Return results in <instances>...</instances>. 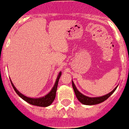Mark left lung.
Returning a JSON list of instances; mask_svg holds the SVG:
<instances>
[{"label":"left lung","instance_id":"left-lung-1","mask_svg":"<svg viewBox=\"0 0 129 129\" xmlns=\"http://www.w3.org/2000/svg\"><path fill=\"white\" fill-rule=\"evenodd\" d=\"M72 86H73V89H74V91L75 92V94L76 95V98H78L80 102H81L82 104H85V105H94V104H98L101 103V102H104L106 100L108 99L111 95L113 93V92L116 90L117 86L112 91H111L109 93L104 95H102V96L100 97H88L86 95H84L82 93L79 91L78 89L76 88V85L74 84V82L72 80Z\"/></svg>","mask_w":129,"mask_h":129}]
</instances>
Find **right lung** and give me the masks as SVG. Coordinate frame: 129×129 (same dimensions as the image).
<instances>
[{"label": "right lung", "instance_id": "1", "mask_svg": "<svg viewBox=\"0 0 129 129\" xmlns=\"http://www.w3.org/2000/svg\"><path fill=\"white\" fill-rule=\"evenodd\" d=\"M61 75H62V72H59L58 76L56 78V80L55 82V84L52 87V89L47 94L45 95V96L40 97V98H29V97H27L25 95H23L18 90V89L15 87L14 84L12 83V80L10 79V81L12 83V85L13 86V88L14 89V91H16L17 94L18 95L22 100H24L25 101L28 102L29 104H31V105H34V106H38V107H46L49 106L52 104V102H53V100H55V94H56V91H57V87H58V81L59 79L60 78Z\"/></svg>", "mask_w": 129, "mask_h": 129}]
</instances>
